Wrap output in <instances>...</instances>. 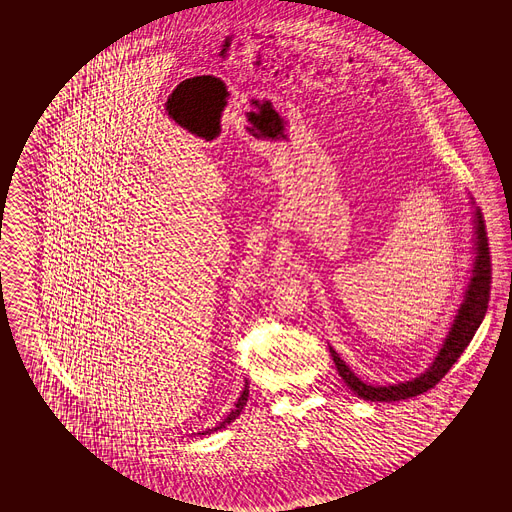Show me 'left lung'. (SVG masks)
<instances>
[{
    "mask_svg": "<svg viewBox=\"0 0 512 512\" xmlns=\"http://www.w3.org/2000/svg\"><path fill=\"white\" fill-rule=\"evenodd\" d=\"M471 204H475L471 199ZM473 251L475 259L471 266V276L467 281V287L464 291V300L460 308L454 315V321L450 325L449 332L445 340L441 343L434 362L417 375L415 379L403 381V383H394V385H368L364 383L355 372L341 360L340 355L330 347V355L338 368L343 383L351 388L358 398L370 400V402H400L413 396H419L422 392L434 388L445 373L449 372L452 364L464 353L465 347L469 341L473 340L477 328L481 326L484 313L488 308V298H490V251H488V238H486V229H484V219H482L481 210L475 206L473 212Z\"/></svg>",
    "mask_w": 512,
    "mask_h": 512,
    "instance_id": "left-lung-1",
    "label": "left lung"
}]
</instances>
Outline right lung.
I'll use <instances>...</instances> for the list:
<instances>
[{
    "label": "right lung",
    "mask_w": 512,
    "mask_h": 512,
    "mask_svg": "<svg viewBox=\"0 0 512 512\" xmlns=\"http://www.w3.org/2000/svg\"><path fill=\"white\" fill-rule=\"evenodd\" d=\"M248 396H249V385L248 381H246V385H244V390L240 392V398H238V402L234 403L233 409H231V413L225 417V419L221 420L219 424H217L216 428H208L206 432H202L201 435H210L214 434V432H217V430H221V428H225V426H229L231 422H234V420L238 419V415L242 413V409H244V405L248 403Z\"/></svg>",
    "instance_id": "add662e5"
}]
</instances>
